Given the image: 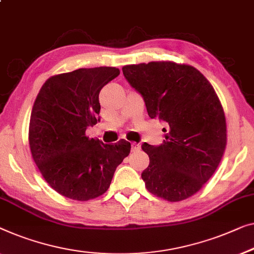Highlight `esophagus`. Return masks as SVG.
I'll return each mask as SVG.
<instances>
[{"instance_id":"obj_1","label":"esophagus","mask_w":254,"mask_h":254,"mask_svg":"<svg viewBox=\"0 0 254 254\" xmlns=\"http://www.w3.org/2000/svg\"><path fill=\"white\" fill-rule=\"evenodd\" d=\"M139 149H141V146H139V144H137V143H135V142L131 143V151H133V152L138 151Z\"/></svg>"}]
</instances>
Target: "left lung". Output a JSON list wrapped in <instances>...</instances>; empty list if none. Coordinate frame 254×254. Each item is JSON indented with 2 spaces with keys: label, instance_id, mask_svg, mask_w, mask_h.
Returning a JSON list of instances; mask_svg holds the SVG:
<instances>
[{
  "label": "left lung",
  "instance_id": "obj_1",
  "mask_svg": "<svg viewBox=\"0 0 254 254\" xmlns=\"http://www.w3.org/2000/svg\"><path fill=\"white\" fill-rule=\"evenodd\" d=\"M123 72L150 118L168 126L163 144H142L150 158L145 188L167 201L187 199L211 179L226 150L225 111L214 88L193 66L174 62L126 65Z\"/></svg>",
  "mask_w": 254,
  "mask_h": 254
}]
</instances>
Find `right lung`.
Returning <instances> with one entry per match:
<instances>
[{
	"label": "right lung",
	"instance_id": "obj_1",
	"mask_svg": "<svg viewBox=\"0 0 254 254\" xmlns=\"http://www.w3.org/2000/svg\"><path fill=\"white\" fill-rule=\"evenodd\" d=\"M119 74L109 66L56 74L35 98L28 128L33 160L48 185L69 199L102 196L130 152L126 139L104 144L86 135L87 127L100 120L101 89Z\"/></svg>",
	"mask_w": 254,
	"mask_h": 254
}]
</instances>
